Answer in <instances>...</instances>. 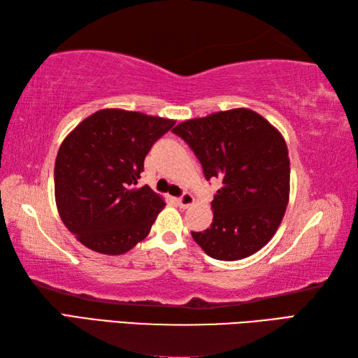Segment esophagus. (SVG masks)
Masks as SVG:
<instances>
[{"mask_svg": "<svg viewBox=\"0 0 358 358\" xmlns=\"http://www.w3.org/2000/svg\"><path fill=\"white\" fill-rule=\"evenodd\" d=\"M175 203H177L178 208L186 209V208L192 206V204H194V196L191 194H183V195L180 196V199L175 200Z\"/></svg>", "mask_w": 358, "mask_h": 358, "instance_id": "obj_1", "label": "esophagus"}]
</instances>
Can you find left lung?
<instances>
[{
  "instance_id": "1",
  "label": "left lung",
  "mask_w": 358,
  "mask_h": 358,
  "mask_svg": "<svg viewBox=\"0 0 358 358\" xmlns=\"http://www.w3.org/2000/svg\"><path fill=\"white\" fill-rule=\"evenodd\" d=\"M201 163L206 180L222 187L212 201L214 220L194 240L223 262L246 258L275 234L289 201L287 148L268 120L250 109L217 112L172 129Z\"/></svg>"
}]
</instances>
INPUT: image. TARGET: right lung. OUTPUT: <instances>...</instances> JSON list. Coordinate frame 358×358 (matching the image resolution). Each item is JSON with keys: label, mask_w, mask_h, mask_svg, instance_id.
I'll list each match as a JSON object with an SVG mask.
<instances>
[{"label": "right lung", "mask_w": 358, "mask_h": 358, "mask_svg": "<svg viewBox=\"0 0 358 358\" xmlns=\"http://www.w3.org/2000/svg\"><path fill=\"white\" fill-rule=\"evenodd\" d=\"M173 120L103 109L66 136L55 162V200L66 224L95 252L120 255L148 237L166 203L138 187L144 158Z\"/></svg>", "instance_id": "obj_1"}]
</instances>
